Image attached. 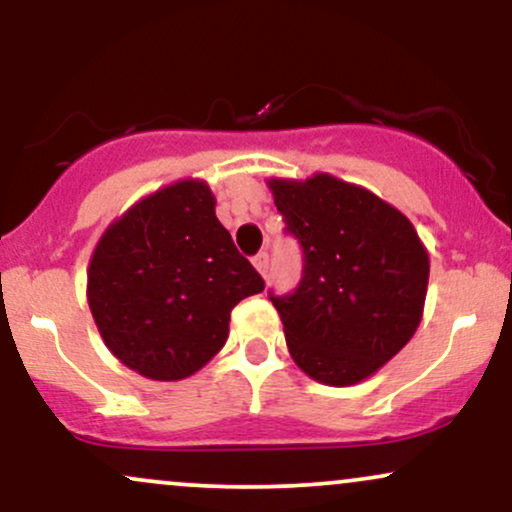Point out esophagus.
Segmentation results:
<instances>
[{"label": "esophagus", "mask_w": 512, "mask_h": 512, "mask_svg": "<svg viewBox=\"0 0 512 512\" xmlns=\"http://www.w3.org/2000/svg\"><path fill=\"white\" fill-rule=\"evenodd\" d=\"M252 264H255V269L262 276L269 274V255H267V252H257V255L252 257Z\"/></svg>", "instance_id": "1"}]
</instances>
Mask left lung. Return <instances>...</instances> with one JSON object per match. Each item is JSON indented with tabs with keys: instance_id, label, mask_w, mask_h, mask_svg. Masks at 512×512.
<instances>
[{
	"instance_id": "obj_1",
	"label": "left lung",
	"mask_w": 512,
	"mask_h": 512,
	"mask_svg": "<svg viewBox=\"0 0 512 512\" xmlns=\"http://www.w3.org/2000/svg\"><path fill=\"white\" fill-rule=\"evenodd\" d=\"M303 276L274 296L296 366L322 385H356L404 349L421 322L428 252L402 211L334 175L267 182Z\"/></svg>"
}]
</instances>
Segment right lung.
<instances>
[{
	"instance_id": "1",
	"label": "right lung",
	"mask_w": 512,
	"mask_h": 512,
	"mask_svg": "<svg viewBox=\"0 0 512 512\" xmlns=\"http://www.w3.org/2000/svg\"><path fill=\"white\" fill-rule=\"evenodd\" d=\"M202 180L139 199L108 226L88 264V308L105 346L151 380H182L221 351L231 310L264 291L216 219Z\"/></svg>"
}]
</instances>
